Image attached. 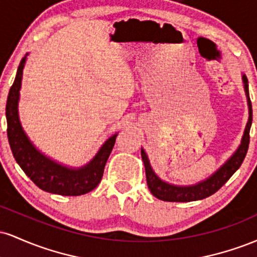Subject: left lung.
I'll use <instances>...</instances> for the list:
<instances>
[{
	"label": "left lung",
	"mask_w": 257,
	"mask_h": 257,
	"mask_svg": "<svg viewBox=\"0 0 257 257\" xmlns=\"http://www.w3.org/2000/svg\"><path fill=\"white\" fill-rule=\"evenodd\" d=\"M241 79H243L244 91H245L246 95L247 108H249V118H247L245 131H244L243 138H241L240 145L238 146L235 152L209 178L202 180V181L197 182L194 185L188 186L169 184V182L162 180L155 173L145 150L141 149V158H143L144 166H145L147 186H149V190L151 191V193L156 198L164 200V202H193V200L204 199L206 197L214 194L216 191H219L228 181V179L231 178L233 174L239 169L246 156L247 147H249V133L252 122V108L249 96V84H247V78L244 73L241 76Z\"/></svg>",
	"instance_id": "1"
}]
</instances>
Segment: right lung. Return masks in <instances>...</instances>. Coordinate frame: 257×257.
I'll use <instances>...</instances> for the list:
<instances>
[{"label":"right lung","instance_id":"1","mask_svg":"<svg viewBox=\"0 0 257 257\" xmlns=\"http://www.w3.org/2000/svg\"><path fill=\"white\" fill-rule=\"evenodd\" d=\"M26 58L28 54L20 61L6 105L7 135L14 158L32 182L46 192L60 196H81L90 192L101 181L105 164L118 134L108 138L89 163L79 168L64 166L41 152L23 129L18 110Z\"/></svg>","mask_w":257,"mask_h":257}]
</instances>
